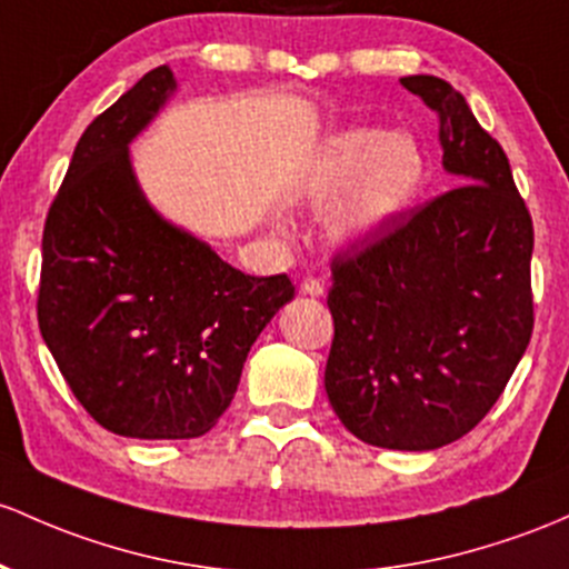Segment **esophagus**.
<instances>
[{
    "label": "esophagus",
    "mask_w": 569,
    "mask_h": 569,
    "mask_svg": "<svg viewBox=\"0 0 569 569\" xmlns=\"http://www.w3.org/2000/svg\"><path fill=\"white\" fill-rule=\"evenodd\" d=\"M299 295L321 297L323 295V283H321V280H316V278H305L302 283H299Z\"/></svg>",
    "instance_id": "34e87169"
}]
</instances>
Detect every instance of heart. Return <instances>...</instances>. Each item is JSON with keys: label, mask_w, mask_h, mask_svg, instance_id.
<instances>
[{"label": "heart", "mask_w": 569, "mask_h": 569, "mask_svg": "<svg viewBox=\"0 0 569 569\" xmlns=\"http://www.w3.org/2000/svg\"><path fill=\"white\" fill-rule=\"evenodd\" d=\"M429 174V156L410 134L351 127L318 142L299 193L313 208H329L323 229L332 246L359 248L413 213Z\"/></svg>", "instance_id": "obj_1"}]
</instances>
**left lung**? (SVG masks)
Instances as JSON below:
<instances>
[{"label":"left lung","instance_id":"obj_1","mask_svg":"<svg viewBox=\"0 0 569 569\" xmlns=\"http://www.w3.org/2000/svg\"><path fill=\"white\" fill-rule=\"evenodd\" d=\"M440 121L442 170L465 186L370 246L337 256L323 386L348 432L435 451L491 410L532 337V218L508 156L435 74L399 78Z\"/></svg>","mask_w":569,"mask_h":569}]
</instances>
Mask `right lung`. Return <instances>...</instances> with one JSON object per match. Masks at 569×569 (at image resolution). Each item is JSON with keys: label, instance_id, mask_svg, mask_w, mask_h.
Instances as JSON below:
<instances>
[{"label": "right lung", "instance_id": "obj_1", "mask_svg": "<svg viewBox=\"0 0 569 569\" xmlns=\"http://www.w3.org/2000/svg\"><path fill=\"white\" fill-rule=\"evenodd\" d=\"M174 91L156 67L93 118L42 232V340L93 421L137 440L210 432L256 337L295 299L289 274L234 270L142 193L129 146Z\"/></svg>", "mask_w": 569, "mask_h": 569}]
</instances>
